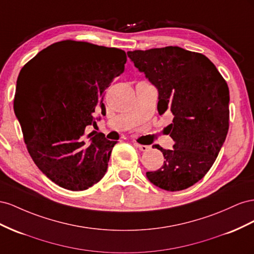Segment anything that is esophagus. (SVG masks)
Listing matches in <instances>:
<instances>
[{"label":"esophagus","instance_id":"obj_1","mask_svg":"<svg viewBox=\"0 0 254 254\" xmlns=\"http://www.w3.org/2000/svg\"><path fill=\"white\" fill-rule=\"evenodd\" d=\"M135 146L138 148L140 151H148L150 150V147L149 146H146V144H139V143H134Z\"/></svg>","mask_w":254,"mask_h":254}]
</instances>
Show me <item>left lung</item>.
Instances as JSON below:
<instances>
[{
	"mask_svg": "<svg viewBox=\"0 0 254 254\" xmlns=\"http://www.w3.org/2000/svg\"><path fill=\"white\" fill-rule=\"evenodd\" d=\"M134 66L158 91L157 111L173 116L166 127L172 150L156 146L165 161L146 175L168 191L192 186L211 169L229 131V87L215 64L201 53L180 47L128 51Z\"/></svg>",
	"mask_w": 254,
	"mask_h": 254,
	"instance_id": "8db88e82",
	"label": "left lung"
}]
</instances>
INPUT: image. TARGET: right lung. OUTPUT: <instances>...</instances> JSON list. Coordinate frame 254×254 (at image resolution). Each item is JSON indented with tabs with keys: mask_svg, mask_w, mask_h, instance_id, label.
<instances>
[{
	"mask_svg": "<svg viewBox=\"0 0 254 254\" xmlns=\"http://www.w3.org/2000/svg\"><path fill=\"white\" fill-rule=\"evenodd\" d=\"M126 63L123 50L64 40L42 50L20 72L13 105L26 148L59 186L84 190L104 177L117 141L87 129L98 128L105 89Z\"/></svg>",
	"mask_w": 254,
	"mask_h": 254,
	"instance_id": "add662e5",
	"label": "right lung"
}]
</instances>
